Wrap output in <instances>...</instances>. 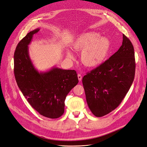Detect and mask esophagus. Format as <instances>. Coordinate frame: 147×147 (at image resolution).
<instances>
[{
	"instance_id": "34e87169",
	"label": "esophagus",
	"mask_w": 147,
	"mask_h": 147,
	"mask_svg": "<svg viewBox=\"0 0 147 147\" xmlns=\"http://www.w3.org/2000/svg\"><path fill=\"white\" fill-rule=\"evenodd\" d=\"M78 79H79V81H81V80H82V76H81L80 74H78Z\"/></svg>"
}]
</instances>
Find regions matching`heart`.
Masks as SVG:
<instances>
[{
	"instance_id": "1",
	"label": "heart",
	"mask_w": 147,
	"mask_h": 147,
	"mask_svg": "<svg viewBox=\"0 0 147 147\" xmlns=\"http://www.w3.org/2000/svg\"><path fill=\"white\" fill-rule=\"evenodd\" d=\"M71 48L80 53V61L85 67L95 68L104 62L111 48V42L107 37H100L97 32L89 31L78 36L71 43ZM67 56L73 59L74 56L67 50Z\"/></svg>"
}]
</instances>
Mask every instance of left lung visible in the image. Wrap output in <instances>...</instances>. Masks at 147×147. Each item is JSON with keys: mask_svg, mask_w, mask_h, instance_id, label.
<instances>
[{"mask_svg": "<svg viewBox=\"0 0 147 147\" xmlns=\"http://www.w3.org/2000/svg\"><path fill=\"white\" fill-rule=\"evenodd\" d=\"M135 68L133 46L123 34L117 51L82 79L86 102L95 116H104L121 104L133 84Z\"/></svg>", "mask_w": 147, "mask_h": 147, "instance_id": "left-lung-1", "label": "left lung"}]
</instances>
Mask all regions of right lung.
Listing matches in <instances>:
<instances>
[{"instance_id":"obj_1","label":"right lung","mask_w":147,"mask_h":147,"mask_svg":"<svg viewBox=\"0 0 147 147\" xmlns=\"http://www.w3.org/2000/svg\"><path fill=\"white\" fill-rule=\"evenodd\" d=\"M31 31L18 44L14 54V72L19 89L31 107L40 115L50 119L61 117L64 113L65 100L78 84L75 70L53 67L39 71L29 55L28 45L33 35Z\"/></svg>"}]
</instances>
